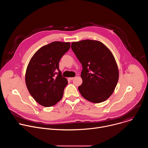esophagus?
<instances>
[{
	"label": "esophagus",
	"mask_w": 148,
	"mask_h": 148,
	"mask_svg": "<svg viewBox=\"0 0 148 148\" xmlns=\"http://www.w3.org/2000/svg\"><path fill=\"white\" fill-rule=\"evenodd\" d=\"M74 78V77H70V78H69V79H70V80H73Z\"/></svg>",
	"instance_id": "obj_1"
}]
</instances>
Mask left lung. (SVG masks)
Masks as SVG:
<instances>
[{
	"mask_svg": "<svg viewBox=\"0 0 148 148\" xmlns=\"http://www.w3.org/2000/svg\"><path fill=\"white\" fill-rule=\"evenodd\" d=\"M71 49L82 66V83L78 87L81 95L94 103L107 100L119 78L118 66L111 51L101 42L91 40L73 42Z\"/></svg>",
	"mask_w": 148,
	"mask_h": 148,
	"instance_id": "obj_1",
	"label": "left lung"
}]
</instances>
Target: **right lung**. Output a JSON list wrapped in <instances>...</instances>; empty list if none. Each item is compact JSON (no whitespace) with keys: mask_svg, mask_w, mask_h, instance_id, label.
<instances>
[{"mask_svg":"<svg viewBox=\"0 0 148 148\" xmlns=\"http://www.w3.org/2000/svg\"><path fill=\"white\" fill-rule=\"evenodd\" d=\"M70 48L69 42H52L38 50L29 63L25 75L26 86L42 106L51 107L62 97L68 81L59 70V61Z\"/></svg>","mask_w":148,"mask_h":148,"instance_id":"add662e5","label":"right lung"}]
</instances>
